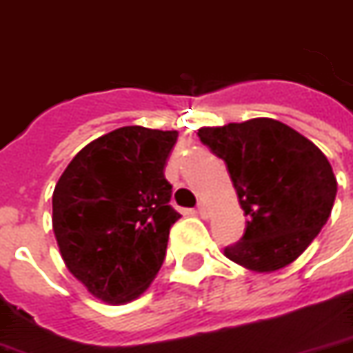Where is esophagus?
Returning <instances> with one entry per match:
<instances>
[{"label": "esophagus", "mask_w": 353, "mask_h": 353, "mask_svg": "<svg viewBox=\"0 0 353 353\" xmlns=\"http://www.w3.org/2000/svg\"><path fill=\"white\" fill-rule=\"evenodd\" d=\"M196 210H198V215L203 216V219H205V216L210 215V210H208V205H205V203H203V202L198 203V208H196Z\"/></svg>", "instance_id": "obj_1"}]
</instances>
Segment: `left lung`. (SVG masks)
<instances>
[{"label":"left lung","mask_w":353,"mask_h":353,"mask_svg":"<svg viewBox=\"0 0 353 353\" xmlns=\"http://www.w3.org/2000/svg\"><path fill=\"white\" fill-rule=\"evenodd\" d=\"M198 137L223 159L247 216L224 256L247 270L286 268L309 247L333 210L336 179L327 157L288 125L256 117L202 127Z\"/></svg>","instance_id":"obj_1"}]
</instances>
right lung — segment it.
Returning a JSON list of instances; mask_svg holds the SVG:
<instances>
[{
  "label": "right lung",
  "instance_id": "1",
  "mask_svg": "<svg viewBox=\"0 0 353 353\" xmlns=\"http://www.w3.org/2000/svg\"><path fill=\"white\" fill-rule=\"evenodd\" d=\"M177 130L121 127L69 163L52 196V226L72 275L106 303L143 294L161 270L172 224L164 177Z\"/></svg>",
  "mask_w": 353,
  "mask_h": 353
}]
</instances>
